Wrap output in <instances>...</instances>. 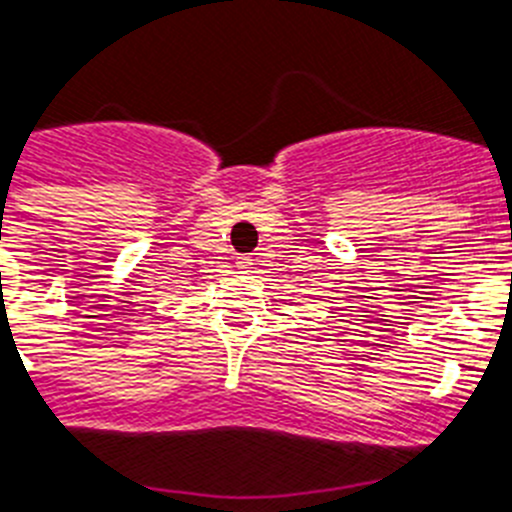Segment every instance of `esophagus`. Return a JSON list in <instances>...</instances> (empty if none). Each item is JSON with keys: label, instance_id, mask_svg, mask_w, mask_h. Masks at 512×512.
Wrapping results in <instances>:
<instances>
[{"label": "esophagus", "instance_id": "34e87169", "mask_svg": "<svg viewBox=\"0 0 512 512\" xmlns=\"http://www.w3.org/2000/svg\"><path fill=\"white\" fill-rule=\"evenodd\" d=\"M252 265H255V260H252L249 255L239 257V270H252Z\"/></svg>", "mask_w": 512, "mask_h": 512}]
</instances>
